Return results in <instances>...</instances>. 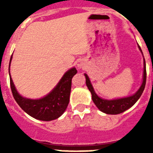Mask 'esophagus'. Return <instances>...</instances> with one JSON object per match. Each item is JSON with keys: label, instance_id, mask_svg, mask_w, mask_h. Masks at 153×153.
Instances as JSON below:
<instances>
[{"label": "esophagus", "instance_id": "obj_1", "mask_svg": "<svg viewBox=\"0 0 153 153\" xmlns=\"http://www.w3.org/2000/svg\"><path fill=\"white\" fill-rule=\"evenodd\" d=\"M77 65H78V67H80V68L83 67V63H82L81 61H79V62H78V63H77Z\"/></svg>", "mask_w": 153, "mask_h": 153}]
</instances>
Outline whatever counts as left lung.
I'll list each match as a JSON object with an SVG mask.
<instances>
[{"mask_svg":"<svg viewBox=\"0 0 153 153\" xmlns=\"http://www.w3.org/2000/svg\"><path fill=\"white\" fill-rule=\"evenodd\" d=\"M140 50V48L139 47ZM141 51V50H140ZM146 65H145V60H144V75H143V82L140 89L138 90L137 93L133 96L128 97V98H121V99H116V100H105L102 98H99L95 94L91 81L89 79L87 74H85L86 76V83L88 87L89 91H91L92 94V100L94 103L96 105V106L100 109L101 111L107 114H118L123 113L131 106H133L135 104L137 101L140 98L142 94L143 91L145 90V84H146Z\"/></svg>","mask_w":153,"mask_h":153,"instance_id":"left-lung-1","label":"left lung"}]
</instances>
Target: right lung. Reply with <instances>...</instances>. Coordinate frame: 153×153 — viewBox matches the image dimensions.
Returning <instances> with one entry per match:
<instances>
[{
    "label": "right lung",
    "instance_id": "right-lung-1",
    "mask_svg": "<svg viewBox=\"0 0 153 153\" xmlns=\"http://www.w3.org/2000/svg\"><path fill=\"white\" fill-rule=\"evenodd\" d=\"M76 73L77 70L74 67L69 70L65 73L56 87L51 93L38 100L27 99L21 97L16 90L9 74L11 91L16 102L28 115L41 121H51L59 117L67 109L70 101L71 79Z\"/></svg>",
    "mask_w": 153,
    "mask_h": 153
}]
</instances>
